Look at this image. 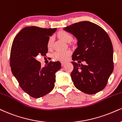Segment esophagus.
Instances as JSON below:
<instances>
[{
	"label": "esophagus",
	"instance_id": "esophagus-1",
	"mask_svg": "<svg viewBox=\"0 0 122 122\" xmlns=\"http://www.w3.org/2000/svg\"><path fill=\"white\" fill-rule=\"evenodd\" d=\"M66 64V62H61V65L62 67H63V66L65 65V64Z\"/></svg>",
	"mask_w": 122,
	"mask_h": 122
}]
</instances>
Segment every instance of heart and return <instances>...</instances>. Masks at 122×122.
Masks as SVG:
<instances>
[{
	"label": "heart",
	"mask_w": 122,
	"mask_h": 122,
	"mask_svg": "<svg viewBox=\"0 0 122 122\" xmlns=\"http://www.w3.org/2000/svg\"><path fill=\"white\" fill-rule=\"evenodd\" d=\"M58 36L61 40H62L65 42H70L72 39L71 34L70 33L66 31H61L59 32ZM52 42H53V38L50 37L48 41V47H51L52 46ZM71 54L70 51H59L55 52L52 55V56L54 59L56 61H66L68 59Z\"/></svg>",
	"instance_id": "b5f03b06"
}]
</instances>
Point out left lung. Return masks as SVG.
<instances>
[{
    "label": "left lung",
    "instance_id": "obj_1",
    "mask_svg": "<svg viewBox=\"0 0 122 122\" xmlns=\"http://www.w3.org/2000/svg\"><path fill=\"white\" fill-rule=\"evenodd\" d=\"M63 30L77 39L72 54L73 70L71 73L75 86L88 94L101 91L113 71V47L110 38L101 27L90 21H81ZM85 61V65L74 61Z\"/></svg>",
    "mask_w": 122,
    "mask_h": 122
}]
</instances>
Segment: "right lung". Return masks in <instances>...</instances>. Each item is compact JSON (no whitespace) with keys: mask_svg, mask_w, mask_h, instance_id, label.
Listing matches in <instances>:
<instances>
[{"mask_svg":"<svg viewBox=\"0 0 122 122\" xmlns=\"http://www.w3.org/2000/svg\"><path fill=\"white\" fill-rule=\"evenodd\" d=\"M56 28L27 26L13 40L10 56L12 72L20 86L31 97L38 98L50 92L55 82V73L61 68L60 61H50L42 67L36 59L48 52L50 37Z\"/></svg>","mask_w":122,"mask_h":122,"instance_id":"right-lung-1","label":"right lung"}]
</instances>
